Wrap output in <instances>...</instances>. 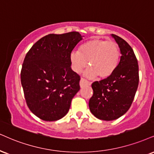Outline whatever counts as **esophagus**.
Here are the masks:
<instances>
[{"instance_id": "obj_1", "label": "esophagus", "mask_w": 154, "mask_h": 154, "mask_svg": "<svg viewBox=\"0 0 154 154\" xmlns=\"http://www.w3.org/2000/svg\"><path fill=\"white\" fill-rule=\"evenodd\" d=\"M89 84H90V83H89L88 81L86 80V79H83V78H81V81H80V86L81 87V88H83V87H84V86H88Z\"/></svg>"}]
</instances>
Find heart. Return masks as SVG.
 Wrapping results in <instances>:
<instances>
[{"label":"heart","mask_w":154,"mask_h":154,"mask_svg":"<svg viewBox=\"0 0 154 154\" xmlns=\"http://www.w3.org/2000/svg\"><path fill=\"white\" fill-rule=\"evenodd\" d=\"M120 60V50L113 41L95 38L83 43L79 51H73L70 55L71 66L76 73H81L88 65L86 72L89 78L97 75L106 79L114 73Z\"/></svg>","instance_id":"obj_1"}]
</instances>
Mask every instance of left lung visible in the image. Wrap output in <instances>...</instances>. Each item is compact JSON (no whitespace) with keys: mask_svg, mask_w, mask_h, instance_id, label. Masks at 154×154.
I'll return each instance as SVG.
<instances>
[{"mask_svg":"<svg viewBox=\"0 0 154 154\" xmlns=\"http://www.w3.org/2000/svg\"><path fill=\"white\" fill-rule=\"evenodd\" d=\"M111 36L120 48V61L111 76L92 83L94 94L88 103L93 115L103 121L115 120L128 111L139 81L138 60L132 48L121 37Z\"/></svg>","mask_w":154,"mask_h":154,"instance_id":"8db88e82","label":"left lung"}]
</instances>
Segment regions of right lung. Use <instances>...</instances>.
Returning <instances> with one entry per match:
<instances>
[{
    "mask_svg": "<svg viewBox=\"0 0 154 154\" xmlns=\"http://www.w3.org/2000/svg\"><path fill=\"white\" fill-rule=\"evenodd\" d=\"M83 36L79 32L48 34L26 54L20 81L27 106L45 121L67 114L71 100L80 90V76L71 69L70 55Z\"/></svg>",
    "mask_w": 154,
    "mask_h": 154,
    "instance_id": "right-lung-1",
    "label": "right lung"
}]
</instances>
